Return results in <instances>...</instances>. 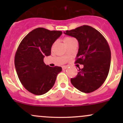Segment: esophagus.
<instances>
[{
	"label": "esophagus",
	"mask_w": 123,
	"mask_h": 123,
	"mask_svg": "<svg viewBox=\"0 0 123 123\" xmlns=\"http://www.w3.org/2000/svg\"><path fill=\"white\" fill-rule=\"evenodd\" d=\"M67 68H68L67 66H63L62 67V68L63 70H65V69H66Z\"/></svg>",
	"instance_id": "34e87169"
}]
</instances>
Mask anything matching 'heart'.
I'll return each instance as SVG.
<instances>
[{
  "label": "heart",
  "mask_w": 123,
  "mask_h": 123,
  "mask_svg": "<svg viewBox=\"0 0 123 123\" xmlns=\"http://www.w3.org/2000/svg\"><path fill=\"white\" fill-rule=\"evenodd\" d=\"M73 38L71 37H69V36H65V37H63V41L64 42V43L65 44H67L68 43H69L71 40H73Z\"/></svg>",
  "instance_id": "obj_1"
}]
</instances>
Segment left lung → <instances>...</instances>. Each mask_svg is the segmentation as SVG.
<instances>
[{
    "label": "left lung",
    "mask_w": 123,
    "mask_h": 123,
    "mask_svg": "<svg viewBox=\"0 0 123 123\" xmlns=\"http://www.w3.org/2000/svg\"><path fill=\"white\" fill-rule=\"evenodd\" d=\"M64 33L78 40L75 63L84 66L82 69L79 68L77 76L70 79L72 84L83 92L95 91L105 82L109 72L111 52L108 42L99 31L88 25L66 31Z\"/></svg>",
    "instance_id": "8db88e82"
}]
</instances>
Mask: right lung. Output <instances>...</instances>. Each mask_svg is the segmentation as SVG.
I'll list each match as a JSON object with an SVG mask.
<instances>
[{
	"label": "right lung",
	"mask_w": 123,
	"mask_h": 123,
	"mask_svg": "<svg viewBox=\"0 0 123 123\" xmlns=\"http://www.w3.org/2000/svg\"><path fill=\"white\" fill-rule=\"evenodd\" d=\"M62 33L37 28L21 42L15 55V67L21 83L29 92L43 95L53 87L62 68L46 65L43 58L50 55L52 45Z\"/></svg>",
	"instance_id": "1"
}]
</instances>
